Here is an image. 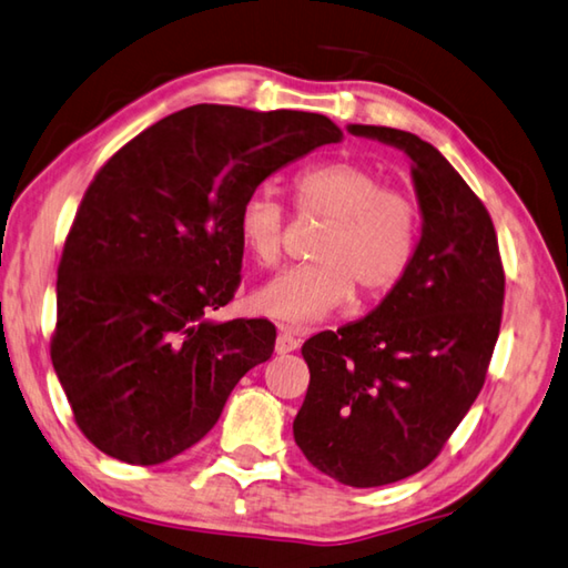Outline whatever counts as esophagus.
<instances>
[{"instance_id": "obj_1", "label": "esophagus", "mask_w": 568, "mask_h": 568, "mask_svg": "<svg viewBox=\"0 0 568 568\" xmlns=\"http://www.w3.org/2000/svg\"><path fill=\"white\" fill-rule=\"evenodd\" d=\"M300 344H302V339L294 334L292 326H286V324L278 326V336H276V346H274L276 354L296 352V349H300Z\"/></svg>"}]
</instances>
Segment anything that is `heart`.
Returning a JSON list of instances; mask_svg holds the SVG:
<instances>
[{
    "label": "heart",
    "mask_w": 568,
    "mask_h": 568,
    "mask_svg": "<svg viewBox=\"0 0 568 568\" xmlns=\"http://www.w3.org/2000/svg\"><path fill=\"white\" fill-rule=\"evenodd\" d=\"M296 206L329 219L314 246V264L292 266L252 294L254 312L284 324H316L362 296L392 292L412 264L419 239V206L386 189L374 169L356 162H324L294 179ZM236 236L258 266L282 256L284 209L266 189L244 196L236 212Z\"/></svg>",
    "instance_id": "1"
}]
</instances>
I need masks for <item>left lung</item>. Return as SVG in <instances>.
<instances>
[{
	"instance_id": "1",
	"label": "left lung",
	"mask_w": 568,
	"mask_h": 568,
	"mask_svg": "<svg viewBox=\"0 0 568 568\" xmlns=\"http://www.w3.org/2000/svg\"><path fill=\"white\" fill-rule=\"evenodd\" d=\"M346 129L409 156L422 236L376 310L302 346L310 389L294 442L322 474L372 489L429 466L471 409L499 336L504 268L489 212L439 149L392 126Z\"/></svg>"
}]
</instances>
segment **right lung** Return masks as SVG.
<instances>
[{
	"label": "right lung",
	"instance_id": "right-lung-1",
	"mask_svg": "<svg viewBox=\"0 0 568 568\" xmlns=\"http://www.w3.org/2000/svg\"><path fill=\"white\" fill-rule=\"evenodd\" d=\"M342 139L324 114L194 104L99 169L59 262L52 336L59 384L99 452L139 466L174 459L272 356V322L206 316L239 286V204Z\"/></svg>",
	"mask_w": 568,
	"mask_h": 568
}]
</instances>
